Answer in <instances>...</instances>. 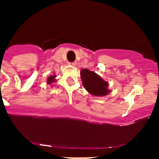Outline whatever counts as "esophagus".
Wrapping results in <instances>:
<instances>
[{
    "mask_svg": "<svg viewBox=\"0 0 159 159\" xmlns=\"http://www.w3.org/2000/svg\"><path fill=\"white\" fill-rule=\"evenodd\" d=\"M70 64L72 66H75L77 65V63H76V62H73V63H71Z\"/></svg>",
    "mask_w": 159,
    "mask_h": 159,
    "instance_id": "1",
    "label": "esophagus"
}]
</instances>
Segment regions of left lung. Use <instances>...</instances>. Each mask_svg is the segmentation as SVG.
Masks as SVG:
<instances>
[{
    "label": "left lung",
    "instance_id": "1",
    "mask_svg": "<svg viewBox=\"0 0 159 159\" xmlns=\"http://www.w3.org/2000/svg\"><path fill=\"white\" fill-rule=\"evenodd\" d=\"M80 75L84 87L93 96H105L111 92L108 90V82L103 80L96 72L87 69H83Z\"/></svg>",
    "mask_w": 159,
    "mask_h": 159
}]
</instances>
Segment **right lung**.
Wrapping results in <instances>:
<instances>
[{"label":"right lung","instance_id":"obj_1","mask_svg":"<svg viewBox=\"0 0 159 159\" xmlns=\"http://www.w3.org/2000/svg\"><path fill=\"white\" fill-rule=\"evenodd\" d=\"M55 78H56L55 75H50V77L47 78V84H52V83L56 82L57 80L55 79Z\"/></svg>","mask_w":159,"mask_h":159}]
</instances>
